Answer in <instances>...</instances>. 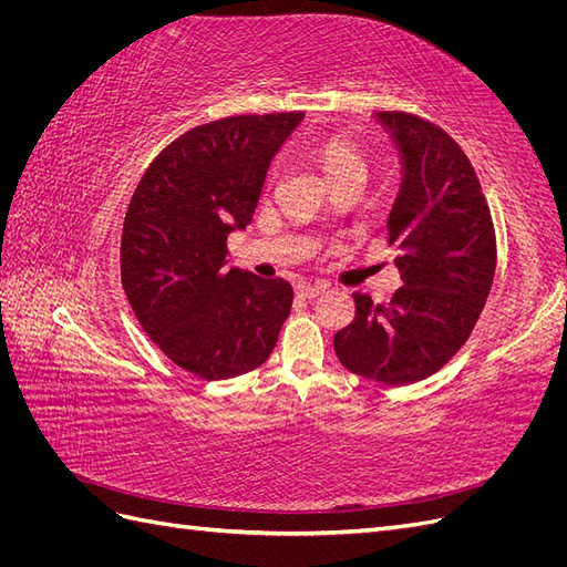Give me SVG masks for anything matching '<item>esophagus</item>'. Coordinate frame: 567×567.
I'll use <instances>...</instances> for the list:
<instances>
[{"label": "esophagus", "mask_w": 567, "mask_h": 567, "mask_svg": "<svg viewBox=\"0 0 567 567\" xmlns=\"http://www.w3.org/2000/svg\"><path fill=\"white\" fill-rule=\"evenodd\" d=\"M326 290V286H321V284H298L296 286V296L298 298H317V296H321Z\"/></svg>", "instance_id": "obj_1"}]
</instances>
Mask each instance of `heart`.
I'll return each instance as SVG.
<instances>
[{
    "label": "heart",
    "instance_id": "b5f03b06",
    "mask_svg": "<svg viewBox=\"0 0 567 567\" xmlns=\"http://www.w3.org/2000/svg\"><path fill=\"white\" fill-rule=\"evenodd\" d=\"M315 158L319 161L326 179L331 186L359 182L364 184L369 175L367 156L357 146L342 140H319L315 144Z\"/></svg>",
    "mask_w": 567,
    "mask_h": 567
}]
</instances>
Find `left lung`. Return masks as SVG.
I'll use <instances>...</instances> for the list:
<instances>
[{
  "mask_svg": "<svg viewBox=\"0 0 567 567\" xmlns=\"http://www.w3.org/2000/svg\"><path fill=\"white\" fill-rule=\"evenodd\" d=\"M402 153L404 179L388 219L402 288L388 305L354 293V319L333 338L340 364L369 381L409 385L463 348L487 302L496 236L463 148L414 113H375Z\"/></svg>",
  "mask_w": 567,
  "mask_h": 567,
  "instance_id": "obj_1",
  "label": "left lung"
}]
</instances>
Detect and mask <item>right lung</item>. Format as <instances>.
I'll return each instance as SVG.
<instances>
[{"label":"right lung","instance_id":"add662e5","mask_svg":"<svg viewBox=\"0 0 567 567\" xmlns=\"http://www.w3.org/2000/svg\"><path fill=\"white\" fill-rule=\"evenodd\" d=\"M302 113L231 115L167 144L134 188L120 279L146 336L184 371L234 379L265 364L293 305L284 279L227 269L267 167Z\"/></svg>","mask_w":567,"mask_h":567}]
</instances>
